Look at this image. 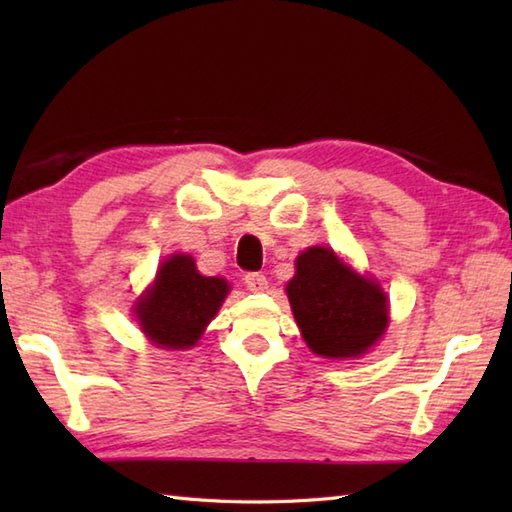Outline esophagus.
Wrapping results in <instances>:
<instances>
[{
    "label": "esophagus",
    "instance_id": "1",
    "mask_svg": "<svg viewBox=\"0 0 512 512\" xmlns=\"http://www.w3.org/2000/svg\"><path fill=\"white\" fill-rule=\"evenodd\" d=\"M244 286L250 292H264L268 288V279L262 273H248L244 277Z\"/></svg>",
    "mask_w": 512,
    "mask_h": 512
}]
</instances>
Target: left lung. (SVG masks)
<instances>
[{"label":"left lung","mask_w":512,"mask_h":512,"mask_svg":"<svg viewBox=\"0 0 512 512\" xmlns=\"http://www.w3.org/2000/svg\"><path fill=\"white\" fill-rule=\"evenodd\" d=\"M286 292L303 341L325 358H358L389 323L378 281L358 275L332 248L312 246L297 257Z\"/></svg>","instance_id":"left-lung-1"}]
</instances>
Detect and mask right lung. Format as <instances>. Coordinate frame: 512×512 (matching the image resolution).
<instances>
[{
	"instance_id": "1",
	"label": "right lung",
	"mask_w": 512,
	"mask_h": 512,
	"mask_svg": "<svg viewBox=\"0 0 512 512\" xmlns=\"http://www.w3.org/2000/svg\"><path fill=\"white\" fill-rule=\"evenodd\" d=\"M231 286L222 277H204L191 255H171L156 281L136 301L134 312L147 339L165 350H189L220 310Z\"/></svg>"
}]
</instances>
